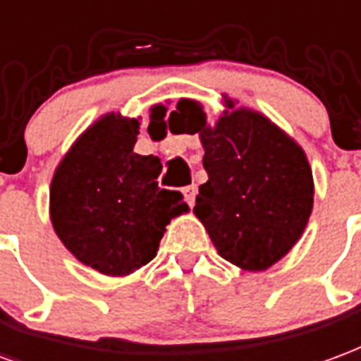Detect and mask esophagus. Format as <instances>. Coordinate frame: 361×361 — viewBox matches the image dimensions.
Wrapping results in <instances>:
<instances>
[{
	"label": "esophagus",
	"instance_id": "1",
	"mask_svg": "<svg viewBox=\"0 0 361 361\" xmlns=\"http://www.w3.org/2000/svg\"><path fill=\"white\" fill-rule=\"evenodd\" d=\"M183 197H185V201H188L189 207H193L195 197H197V188H195V185H188V188H183Z\"/></svg>",
	"mask_w": 361,
	"mask_h": 361
}]
</instances>
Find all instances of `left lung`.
Returning <instances> with one entry per match:
<instances>
[{
	"label": "left lung",
	"instance_id": "8db88e82",
	"mask_svg": "<svg viewBox=\"0 0 361 361\" xmlns=\"http://www.w3.org/2000/svg\"><path fill=\"white\" fill-rule=\"evenodd\" d=\"M233 103H229V109ZM176 133H199L208 181L193 212L221 258L262 271L289 252L314 204L306 154L266 116L247 109L224 114L214 128L202 106L181 99L168 124Z\"/></svg>",
	"mask_w": 361,
	"mask_h": 361
}]
</instances>
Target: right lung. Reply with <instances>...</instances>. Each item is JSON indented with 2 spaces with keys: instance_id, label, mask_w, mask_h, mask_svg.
<instances>
[{
  "instance_id": "1",
  "label": "right lung",
  "mask_w": 361,
  "mask_h": 361,
  "mask_svg": "<svg viewBox=\"0 0 361 361\" xmlns=\"http://www.w3.org/2000/svg\"><path fill=\"white\" fill-rule=\"evenodd\" d=\"M164 111L154 106L153 116ZM137 128V120L106 114L72 145L51 181L59 239L105 276L151 262L170 220L189 210L180 191L159 188V157L133 153Z\"/></svg>"
}]
</instances>
